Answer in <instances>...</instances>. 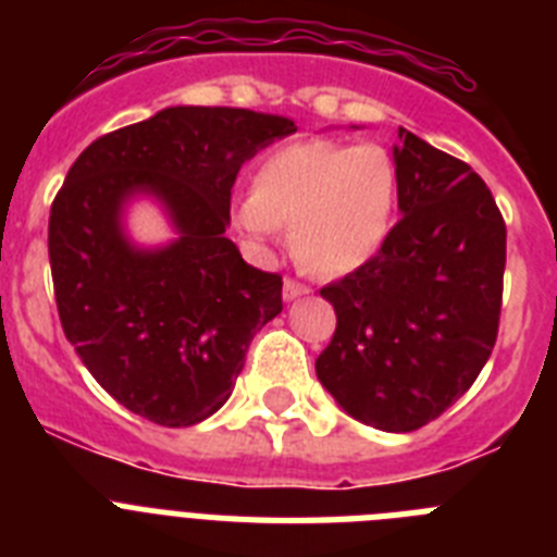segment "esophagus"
Instances as JSON below:
<instances>
[{"instance_id":"1","label":"esophagus","mask_w":557,"mask_h":557,"mask_svg":"<svg viewBox=\"0 0 557 557\" xmlns=\"http://www.w3.org/2000/svg\"><path fill=\"white\" fill-rule=\"evenodd\" d=\"M308 292H311V288H308L306 283H300V280L286 277V283H283V297H286V300H297V297H302V294Z\"/></svg>"}]
</instances>
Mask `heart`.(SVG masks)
Returning <instances> with one entry per match:
<instances>
[{
  "label": "heart",
  "mask_w": 557,
  "mask_h": 557,
  "mask_svg": "<svg viewBox=\"0 0 557 557\" xmlns=\"http://www.w3.org/2000/svg\"><path fill=\"white\" fill-rule=\"evenodd\" d=\"M399 166L380 144L308 138L274 149L257 166L237 223L265 243L292 228L294 257L314 274L336 277L366 265L394 226Z\"/></svg>",
  "instance_id": "heart-1"
}]
</instances>
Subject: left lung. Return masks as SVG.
Instances as JSON below:
<instances>
[{
    "instance_id": "left-lung-1",
    "label": "left lung",
    "mask_w": 557,
    "mask_h": 557,
    "mask_svg": "<svg viewBox=\"0 0 557 557\" xmlns=\"http://www.w3.org/2000/svg\"><path fill=\"white\" fill-rule=\"evenodd\" d=\"M399 223L320 294L336 331L322 387L359 422L410 433L473 385L502 317L507 226L473 166L399 129Z\"/></svg>"
}]
</instances>
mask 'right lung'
I'll use <instances>...</instances> for the list:
<instances>
[{
    "mask_svg": "<svg viewBox=\"0 0 557 557\" xmlns=\"http://www.w3.org/2000/svg\"><path fill=\"white\" fill-rule=\"evenodd\" d=\"M292 119L240 107H166L107 133L70 166L50 207L48 251L64 336L107 394L163 428L223 408L251 336L283 311V277L226 237L240 166ZM162 200L178 240L135 250L123 203Z\"/></svg>",
    "mask_w": 557,
    "mask_h": 557,
    "instance_id": "right-lung-1",
    "label": "right lung"
}]
</instances>
